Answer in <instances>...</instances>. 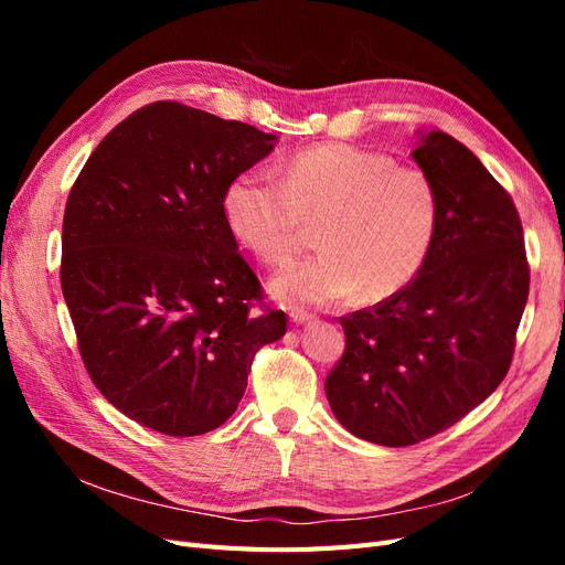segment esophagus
<instances>
[{
    "label": "esophagus",
    "mask_w": 565,
    "mask_h": 565,
    "mask_svg": "<svg viewBox=\"0 0 565 565\" xmlns=\"http://www.w3.org/2000/svg\"><path fill=\"white\" fill-rule=\"evenodd\" d=\"M313 316L309 313V311H303V309H289V320H292L295 324H303V322H309Z\"/></svg>",
    "instance_id": "1"
}]
</instances>
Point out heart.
<instances>
[{"label":"heart","instance_id":"obj_1","mask_svg":"<svg viewBox=\"0 0 565 565\" xmlns=\"http://www.w3.org/2000/svg\"><path fill=\"white\" fill-rule=\"evenodd\" d=\"M221 210L235 241L268 266L292 259L320 224L322 252L270 282L273 295L301 303L398 295L429 259L440 221L438 191L422 169L347 143L297 152L282 181L256 169L237 174Z\"/></svg>","mask_w":565,"mask_h":565}]
</instances>
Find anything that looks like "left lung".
<instances>
[{"instance_id": "8db88e82", "label": "left lung", "mask_w": 565, "mask_h": 565, "mask_svg": "<svg viewBox=\"0 0 565 565\" xmlns=\"http://www.w3.org/2000/svg\"><path fill=\"white\" fill-rule=\"evenodd\" d=\"M413 158L438 191V233L398 295L341 318L347 349L324 380L353 436L403 448L440 434L500 386L514 355L530 268L514 200L443 131Z\"/></svg>"}]
</instances>
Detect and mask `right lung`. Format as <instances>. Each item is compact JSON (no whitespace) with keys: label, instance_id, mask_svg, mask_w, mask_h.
I'll return each mask as SVG.
<instances>
[{"label":"right lung","instance_id":"obj_1","mask_svg":"<svg viewBox=\"0 0 565 565\" xmlns=\"http://www.w3.org/2000/svg\"><path fill=\"white\" fill-rule=\"evenodd\" d=\"M278 136L174 100L119 122L63 216L61 287L92 382L129 419L200 436L241 403L254 353L287 330L221 198Z\"/></svg>","mask_w":565,"mask_h":565}]
</instances>
